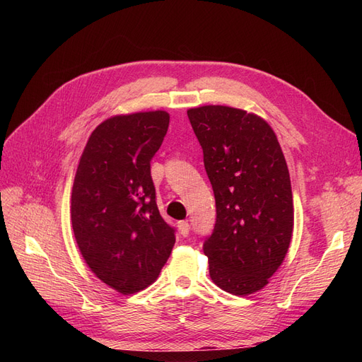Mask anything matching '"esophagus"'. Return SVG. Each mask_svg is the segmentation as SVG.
<instances>
[{
    "label": "esophagus",
    "mask_w": 362,
    "mask_h": 362,
    "mask_svg": "<svg viewBox=\"0 0 362 362\" xmlns=\"http://www.w3.org/2000/svg\"><path fill=\"white\" fill-rule=\"evenodd\" d=\"M178 229H180V234L182 237H187L189 231H190V223L187 221H181V222H178Z\"/></svg>",
    "instance_id": "esophagus-1"
}]
</instances>
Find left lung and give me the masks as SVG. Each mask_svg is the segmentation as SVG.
<instances>
[{
	"label": "left lung",
	"instance_id": "1",
	"mask_svg": "<svg viewBox=\"0 0 362 362\" xmlns=\"http://www.w3.org/2000/svg\"><path fill=\"white\" fill-rule=\"evenodd\" d=\"M187 116L216 199V225L204 243L210 276L228 293L252 294L267 286L291 242L286 158L270 125L254 113L204 105Z\"/></svg>",
	"mask_w": 362,
	"mask_h": 362
}]
</instances>
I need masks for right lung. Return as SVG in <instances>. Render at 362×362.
<instances>
[{
	"label": "right lung",
	"mask_w": 362,
	"mask_h": 362,
	"mask_svg": "<svg viewBox=\"0 0 362 362\" xmlns=\"http://www.w3.org/2000/svg\"><path fill=\"white\" fill-rule=\"evenodd\" d=\"M169 113L141 112L104 120L90 134L75 173L71 221L87 266L107 286L133 294L154 282L175 245L161 217L151 160Z\"/></svg>",
	"instance_id": "right-lung-1"
}]
</instances>
